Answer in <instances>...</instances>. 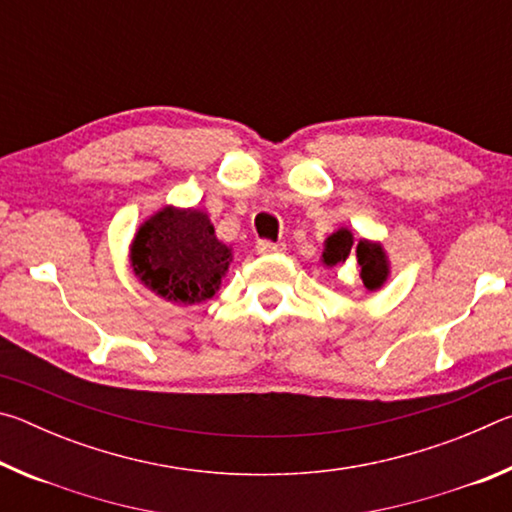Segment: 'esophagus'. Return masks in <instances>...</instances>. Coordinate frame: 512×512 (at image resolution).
<instances>
[{
	"label": "esophagus",
	"instance_id": "1",
	"mask_svg": "<svg viewBox=\"0 0 512 512\" xmlns=\"http://www.w3.org/2000/svg\"><path fill=\"white\" fill-rule=\"evenodd\" d=\"M284 250H287V246L284 244H273V241H266V239L257 241L259 255H280V253H284Z\"/></svg>",
	"mask_w": 512,
	"mask_h": 512
}]
</instances>
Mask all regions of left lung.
Masks as SVG:
<instances>
[{"mask_svg": "<svg viewBox=\"0 0 512 512\" xmlns=\"http://www.w3.org/2000/svg\"><path fill=\"white\" fill-rule=\"evenodd\" d=\"M350 255L357 257L363 287L370 291L384 287L391 275V262H388L384 246L370 239H359V244H354V235L348 228H339L325 239L320 262L325 266H336L350 259Z\"/></svg>", "mask_w": 512, "mask_h": 512, "instance_id": "8db88e82", "label": "left lung"}]
</instances>
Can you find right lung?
Here are the masks:
<instances>
[{
    "label": "right lung",
    "instance_id": "1",
    "mask_svg": "<svg viewBox=\"0 0 512 512\" xmlns=\"http://www.w3.org/2000/svg\"><path fill=\"white\" fill-rule=\"evenodd\" d=\"M131 268L155 296L176 305H198L221 289L232 248L196 207L167 205L151 214L131 241Z\"/></svg>",
    "mask_w": 512,
    "mask_h": 512
}]
</instances>
